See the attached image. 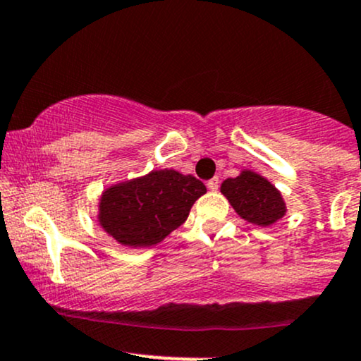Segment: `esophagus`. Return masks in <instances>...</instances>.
I'll return each mask as SVG.
<instances>
[{"label": "esophagus", "instance_id": "34e87169", "mask_svg": "<svg viewBox=\"0 0 361 361\" xmlns=\"http://www.w3.org/2000/svg\"><path fill=\"white\" fill-rule=\"evenodd\" d=\"M207 188L211 190V192H217L219 190V178H212V180L207 181Z\"/></svg>", "mask_w": 361, "mask_h": 361}]
</instances>
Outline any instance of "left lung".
<instances>
[{
	"instance_id": "8db88e82",
	"label": "left lung",
	"mask_w": 361,
	"mask_h": 361,
	"mask_svg": "<svg viewBox=\"0 0 361 361\" xmlns=\"http://www.w3.org/2000/svg\"><path fill=\"white\" fill-rule=\"evenodd\" d=\"M221 192L248 223L271 226L286 214L279 190L253 171H241L240 176L224 180Z\"/></svg>"
}]
</instances>
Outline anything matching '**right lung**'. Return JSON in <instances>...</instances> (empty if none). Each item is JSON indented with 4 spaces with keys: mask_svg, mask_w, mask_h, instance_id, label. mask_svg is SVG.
Returning a JSON list of instances; mask_svg holds the SVG:
<instances>
[{
    "mask_svg": "<svg viewBox=\"0 0 361 361\" xmlns=\"http://www.w3.org/2000/svg\"><path fill=\"white\" fill-rule=\"evenodd\" d=\"M205 192V185L192 174L174 169L150 171L102 193L99 224L125 247H150L183 224Z\"/></svg>",
    "mask_w": 361,
    "mask_h": 361,
    "instance_id": "obj_1",
    "label": "right lung"
}]
</instances>
